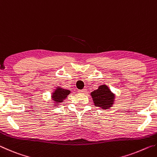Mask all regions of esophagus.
Returning <instances> with one entry per match:
<instances>
[{"label":"esophagus","mask_w":157,"mask_h":157,"mask_svg":"<svg viewBox=\"0 0 157 157\" xmlns=\"http://www.w3.org/2000/svg\"><path fill=\"white\" fill-rule=\"evenodd\" d=\"M78 92H79V93H81V94H85V93L86 92V89H83L79 90Z\"/></svg>","instance_id":"34e87169"}]
</instances>
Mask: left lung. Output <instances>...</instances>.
Returning a JSON list of instances; mask_svg holds the SVG:
<instances>
[{"label": "left lung", "mask_w": 157, "mask_h": 157, "mask_svg": "<svg viewBox=\"0 0 157 157\" xmlns=\"http://www.w3.org/2000/svg\"><path fill=\"white\" fill-rule=\"evenodd\" d=\"M91 95L96 107L107 109L113 104L115 96L106 85L100 86L99 88L93 91Z\"/></svg>", "instance_id": "1"}]
</instances>
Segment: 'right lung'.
<instances>
[{"label": "right lung", "mask_w": 157, "mask_h": 157, "mask_svg": "<svg viewBox=\"0 0 157 157\" xmlns=\"http://www.w3.org/2000/svg\"><path fill=\"white\" fill-rule=\"evenodd\" d=\"M71 91L68 90L63 89L62 88H58L55 90V92L52 94V100L57 102L56 104H59L60 102H62L63 100L68 96V95L70 94Z\"/></svg>", "instance_id": "add662e5"}]
</instances>
